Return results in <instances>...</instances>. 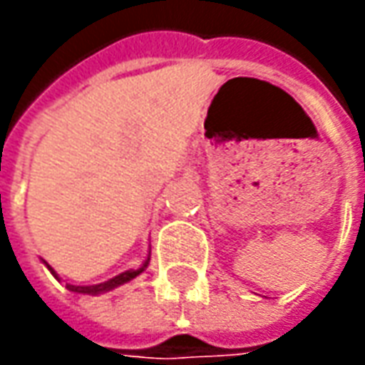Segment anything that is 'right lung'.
<instances>
[{
    "label": "right lung",
    "instance_id": "1",
    "mask_svg": "<svg viewBox=\"0 0 365 365\" xmlns=\"http://www.w3.org/2000/svg\"><path fill=\"white\" fill-rule=\"evenodd\" d=\"M148 259L142 264V268H138V270H125V272H121L120 276H115V278H111V280H107V282H101V284H91V287H73V284H66V288H68V290H73V292H81V294H99V292H106V290H111V288L120 287V284H123V282H130V280L135 278L138 274L144 272L148 266ZM50 272L54 274V270L50 268ZM54 276H56V274H54Z\"/></svg>",
    "mask_w": 365,
    "mask_h": 365
}]
</instances>
